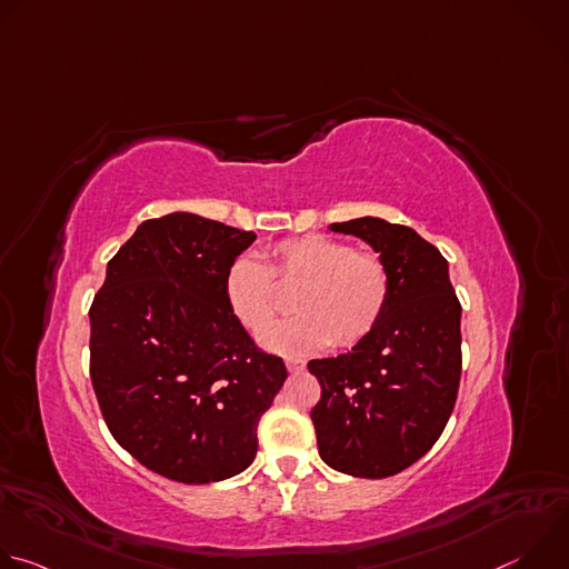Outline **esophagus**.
I'll return each mask as SVG.
<instances>
[{
    "label": "esophagus",
    "instance_id": "34e87169",
    "mask_svg": "<svg viewBox=\"0 0 569 569\" xmlns=\"http://www.w3.org/2000/svg\"><path fill=\"white\" fill-rule=\"evenodd\" d=\"M286 367H288V371H290V373H297V371H303L306 362H303V360H299V358H286Z\"/></svg>",
    "mask_w": 569,
    "mask_h": 569
}]
</instances>
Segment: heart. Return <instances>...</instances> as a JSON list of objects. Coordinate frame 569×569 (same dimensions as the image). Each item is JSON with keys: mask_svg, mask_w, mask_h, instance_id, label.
<instances>
[{"mask_svg": "<svg viewBox=\"0 0 569 569\" xmlns=\"http://www.w3.org/2000/svg\"><path fill=\"white\" fill-rule=\"evenodd\" d=\"M263 261L242 254L224 272V299L231 315L252 336H261L278 311L276 286H300L293 298L297 318L261 338L281 356H306L329 347H353L380 323L391 279L380 257L323 233L279 240Z\"/></svg>", "mask_w": 569, "mask_h": 569, "instance_id": "heart-1", "label": "heart"}]
</instances>
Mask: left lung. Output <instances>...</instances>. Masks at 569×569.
Wrapping results in <instances>:
<instances>
[{"label": "left lung", "instance_id": "obj_1", "mask_svg": "<svg viewBox=\"0 0 569 569\" xmlns=\"http://www.w3.org/2000/svg\"><path fill=\"white\" fill-rule=\"evenodd\" d=\"M380 254L391 295L378 327L338 358L310 360L321 385L310 419L321 459L367 479L419 461L441 437L461 378V303L448 261L415 229L380 218L333 222Z\"/></svg>", "mask_w": 569, "mask_h": 569}]
</instances>
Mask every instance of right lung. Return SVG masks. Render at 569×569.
Wrapping results in <instances>:
<instances>
[{"instance_id":"add662e5","label":"right lung","mask_w":569,"mask_h":569,"mask_svg":"<svg viewBox=\"0 0 569 569\" xmlns=\"http://www.w3.org/2000/svg\"><path fill=\"white\" fill-rule=\"evenodd\" d=\"M257 233L196 213L146 220L90 308V376L117 443L148 470L209 483L246 470L288 378L231 315L224 272Z\"/></svg>"}]
</instances>
